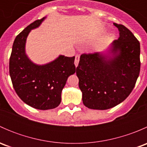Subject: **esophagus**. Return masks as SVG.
I'll use <instances>...</instances> for the list:
<instances>
[{
	"label": "esophagus",
	"instance_id": "34e87169",
	"mask_svg": "<svg viewBox=\"0 0 147 147\" xmlns=\"http://www.w3.org/2000/svg\"><path fill=\"white\" fill-rule=\"evenodd\" d=\"M79 61H80V55H77L75 56V67H76L78 66V64H79Z\"/></svg>",
	"mask_w": 147,
	"mask_h": 147
}]
</instances>
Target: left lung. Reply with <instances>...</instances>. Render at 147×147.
<instances>
[{
	"instance_id": "obj_1",
	"label": "left lung",
	"mask_w": 147,
	"mask_h": 147,
	"mask_svg": "<svg viewBox=\"0 0 147 147\" xmlns=\"http://www.w3.org/2000/svg\"><path fill=\"white\" fill-rule=\"evenodd\" d=\"M119 38L101 53L80 56L76 74L85 107L108 109L121 103L135 86L140 71V43L132 32L114 23Z\"/></svg>"
}]
</instances>
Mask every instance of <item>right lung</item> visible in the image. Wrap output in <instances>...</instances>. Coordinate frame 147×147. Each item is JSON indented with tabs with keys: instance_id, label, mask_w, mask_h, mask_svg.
Instances as JSON below:
<instances>
[{
	"instance_id": "1",
	"label": "right lung",
	"mask_w": 147,
	"mask_h": 147,
	"mask_svg": "<svg viewBox=\"0 0 147 147\" xmlns=\"http://www.w3.org/2000/svg\"><path fill=\"white\" fill-rule=\"evenodd\" d=\"M45 18L35 20L17 35L9 63L10 76L18 97L29 106L41 110L59 106L67 80L76 70L75 57L60 55L44 65L35 64L28 57L26 53L28 35L32 30L39 27Z\"/></svg>"
}]
</instances>
